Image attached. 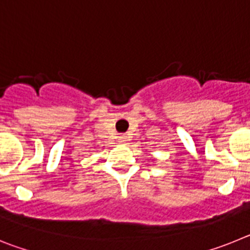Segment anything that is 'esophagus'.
Wrapping results in <instances>:
<instances>
[{
    "mask_svg": "<svg viewBox=\"0 0 250 250\" xmlns=\"http://www.w3.org/2000/svg\"><path fill=\"white\" fill-rule=\"evenodd\" d=\"M120 141H123V143H125V141H127V139H126V136H125V135H123V136H120Z\"/></svg>",
    "mask_w": 250,
    "mask_h": 250,
    "instance_id": "obj_1",
    "label": "esophagus"
}]
</instances>
